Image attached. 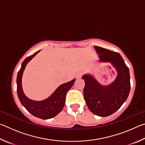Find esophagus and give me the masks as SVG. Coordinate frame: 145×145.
<instances>
[{
    "mask_svg": "<svg viewBox=\"0 0 145 145\" xmlns=\"http://www.w3.org/2000/svg\"><path fill=\"white\" fill-rule=\"evenodd\" d=\"M82 75V72H77V73H76L75 77H76V78H80V77H81Z\"/></svg>",
    "mask_w": 145,
    "mask_h": 145,
    "instance_id": "obj_1",
    "label": "esophagus"
}]
</instances>
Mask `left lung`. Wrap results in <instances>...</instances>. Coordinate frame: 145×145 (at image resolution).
Returning a JSON list of instances; mask_svg holds the SVG:
<instances>
[{
	"label": "left lung",
	"mask_w": 145,
	"mask_h": 145,
	"mask_svg": "<svg viewBox=\"0 0 145 145\" xmlns=\"http://www.w3.org/2000/svg\"><path fill=\"white\" fill-rule=\"evenodd\" d=\"M94 48L100 63H109L117 72L111 84L103 86L93 75L85 74L84 97L88 108L93 113L105 117L114 113L126 101L131 89L129 68L120 54L98 46Z\"/></svg>",
	"instance_id": "1"
}]
</instances>
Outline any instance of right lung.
<instances>
[{"mask_svg":"<svg viewBox=\"0 0 145 145\" xmlns=\"http://www.w3.org/2000/svg\"><path fill=\"white\" fill-rule=\"evenodd\" d=\"M40 50L25 58L22 63L20 70L18 71L16 78L17 94L21 104L29 112L39 118L47 120L55 117L61 111L66 100V95L74 84L75 79L60 85L50 97L41 101H36L29 99L24 94L22 86V78L27 63Z\"/></svg>","mask_w":145,"mask_h":145,"instance_id":"1","label":"right lung"}]
</instances>
